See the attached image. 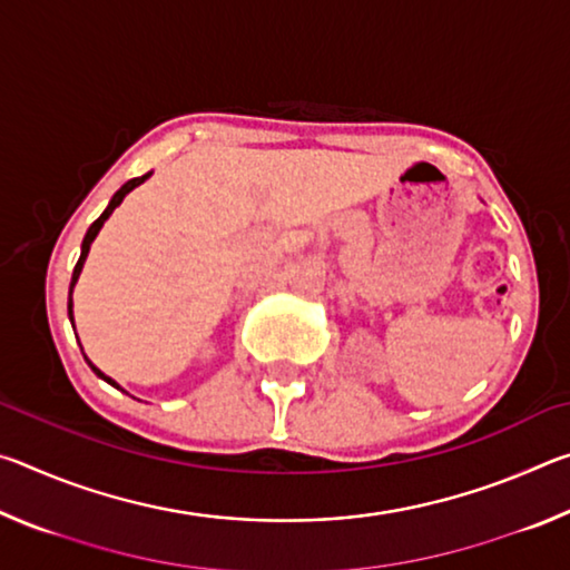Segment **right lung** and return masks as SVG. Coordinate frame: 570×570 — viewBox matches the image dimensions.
Segmentation results:
<instances>
[{
    "label": "right lung",
    "instance_id": "obj_1",
    "mask_svg": "<svg viewBox=\"0 0 570 570\" xmlns=\"http://www.w3.org/2000/svg\"><path fill=\"white\" fill-rule=\"evenodd\" d=\"M148 178H150V173H146V176H140V178H132V180L125 183V186H122V188H120L118 193H115V196L110 198V204H108V208L102 210V216H100L98 220H95V224L88 228V234H85V238H82V254H80V258H77V264H75V272H72V282H70V302H67V314H70V322H72V288H75V284H77V278H80V272H82V266H85V258H88V254H90V244H92V240H95V236L100 234L102 224H105V220L110 218L112 210L122 204V198L128 196V193H130L132 188H138L142 180H148ZM85 362L90 364V370H92L95 374H98L100 380H105V382H108V384H112V387H118V382L110 380V377H105V374L98 370V366H95V364L88 360V356H85ZM118 390H120V387H118Z\"/></svg>",
    "mask_w": 570,
    "mask_h": 570
}]
</instances>
